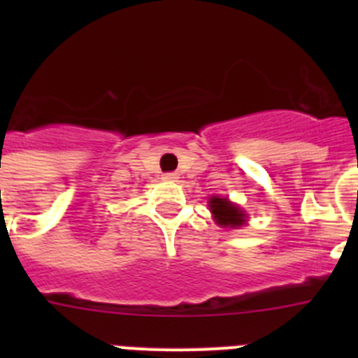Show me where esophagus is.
Masks as SVG:
<instances>
[{
    "mask_svg": "<svg viewBox=\"0 0 358 358\" xmlns=\"http://www.w3.org/2000/svg\"><path fill=\"white\" fill-rule=\"evenodd\" d=\"M163 179L164 181H177V179H179V176H177L176 172H166V173H163Z\"/></svg>",
    "mask_w": 358,
    "mask_h": 358,
    "instance_id": "esophagus-1",
    "label": "esophagus"
}]
</instances>
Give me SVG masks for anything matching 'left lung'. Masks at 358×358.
Here are the masks:
<instances>
[{"instance_id": "left-lung-1", "label": "left lung", "mask_w": 358, "mask_h": 358, "mask_svg": "<svg viewBox=\"0 0 358 358\" xmlns=\"http://www.w3.org/2000/svg\"><path fill=\"white\" fill-rule=\"evenodd\" d=\"M210 210L213 213L215 220L222 227H238L245 222V213L240 211L238 206L231 204L227 199L211 197Z\"/></svg>"}]
</instances>
